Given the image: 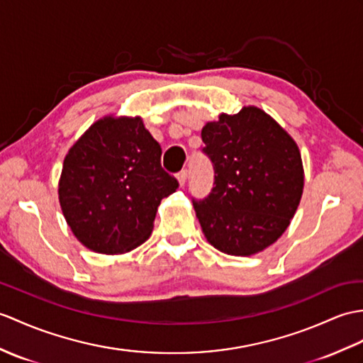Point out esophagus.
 Segmentation results:
<instances>
[{
    "mask_svg": "<svg viewBox=\"0 0 363 363\" xmlns=\"http://www.w3.org/2000/svg\"><path fill=\"white\" fill-rule=\"evenodd\" d=\"M187 178H189V173L187 170H182L178 173V181H179V185H184L185 182H187Z\"/></svg>",
    "mask_w": 363,
    "mask_h": 363,
    "instance_id": "1",
    "label": "esophagus"
}]
</instances>
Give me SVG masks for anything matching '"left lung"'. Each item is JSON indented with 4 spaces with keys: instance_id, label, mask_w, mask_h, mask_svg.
I'll list each match as a JSON object with an SVG mask.
<instances>
[{
    "instance_id": "obj_1",
    "label": "left lung",
    "mask_w": 363,
    "mask_h": 363,
    "mask_svg": "<svg viewBox=\"0 0 363 363\" xmlns=\"http://www.w3.org/2000/svg\"><path fill=\"white\" fill-rule=\"evenodd\" d=\"M215 187L195 201L202 233L227 255L250 257L274 244L297 212L305 185L297 142L257 106L220 114L201 131Z\"/></svg>"
}]
</instances>
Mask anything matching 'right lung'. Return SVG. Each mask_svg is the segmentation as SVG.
Returning <instances> with one entry per match:
<instances>
[{
    "mask_svg": "<svg viewBox=\"0 0 363 363\" xmlns=\"http://www.w3.org/2000/svg\"><path fill=\"white\" fill-rule=\"evenodd\" d=\"M161 155L140 116L109 114L82 134L65 156L58 201L83 246L119 255L150 238L159 204L178 189Z\"/></svg>",
    "mask_w": 363,
    "mask_h": 363,
    "instance_id": "add662e5",
    "label": "right lung"
}]
</instances>
